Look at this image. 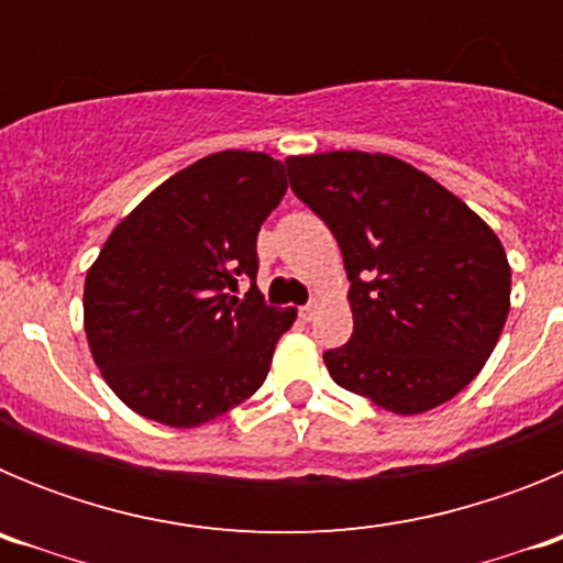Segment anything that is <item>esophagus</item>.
<instances>
[{
	"label": "esophagus",
	"mask_w": 563,
	"mask_h": 563,
	"mask_svg": "<svg viewBox=\"0 0 563 563\" xmlns=\"http://www.w3.org/2000/svg\"><path fill=\"white\" fill-rule=\"evenodd\" d=\"M316 312H318V301H310V305L301 307V318H305V321H312V318H316Z\"/></svg>",
	"instance_id": "esophagus-1"
}]
</instances>
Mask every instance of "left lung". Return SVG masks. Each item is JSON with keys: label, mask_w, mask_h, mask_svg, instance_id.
I'll list each match as a JSON object with an SVG mask.
<instances>
[{"label": "left lung", "mask_w": 563, "mask_h": 563, "mask_svg": "<svg viewBox=\"0 0 563 563\" xmlns=\"http://www.w3.org/2000/svg\"><path fill=\"white\" fill-rule=\"evenodd\" d=\"M290 188L327 222L355 330L324 352L332 380L395 415L460 395L510 312L505 247L460 197L391 154L287 157Z\"/></svg>", "instance_id": "8db88e82"}]
</instances>
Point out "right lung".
<instances>
[{"label":"right lung","mask_w":563,"mask_h":563,"mask_svg":"<svg viewBox=\"0 0 563 563\" xmlns=\"http://www.w3.org/2000/svg\"><path fill=\"white\" fill-rule=\"evenodd\" d=\"M287 191L262 152H217L154 188L84 282V330L109 389L172 429L225 415L265 383L296 310L265 305L256 236ZM252 278L245 299L232 296Z\"/></svg>","instance_id":"add662e5"}]
</instances>
